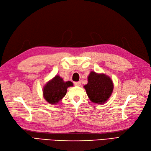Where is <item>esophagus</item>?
<instances>
[{
    "mask_svg": "<svg viewBox=\"0 0 151 151\" xmlns=\"http://www.w3.org/2000/svg\"><path fill=\"white\" fill-rule=\"evenodd\" d=\"M74 84L77 86H79L81 85V81H78V82H74Z\"/></svg>",
    "mask_w": 151,
    "mask_h": 151,
    "instance_id": "1",
    "label": "esophagus"
}]
</instances>
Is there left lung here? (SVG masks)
I'll return each mask as SVG.
<instances>
[{"mask_svg": "<svg viewBox=\"0 0 151 151\" xmlns=\"http://www.w3.org/2000/svg\"><path fill=\"white\" fill-rule=\"evenodd\" d=\"M84 88L91 101L103 104L111 96L113 84L108 76L91 72L88 76V83Z\"/></svg>", "mask_w": 151, "mask_h": 151, "instance_id": "left-lung-1", "label": "left lung"}]
</instances>
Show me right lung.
Here are the masks:
<instances>
[{
    "mask_svg": "<svg viewBox=\"0 0 151 151\" xmlns=\"http://www.w3.org/2000/svg\"><path fill=\"white\" fill-rule=\"evenodd\" d=\"M72 86V82H64L62 78L57 75L44 86L43 97L50 104H57L65 96L68 87Z\"/></svg>",
    "mask_w": 151,
    "mask_h": 151,
    "instance_id": "1",
    "label": "right lung"
}]
</instances>
